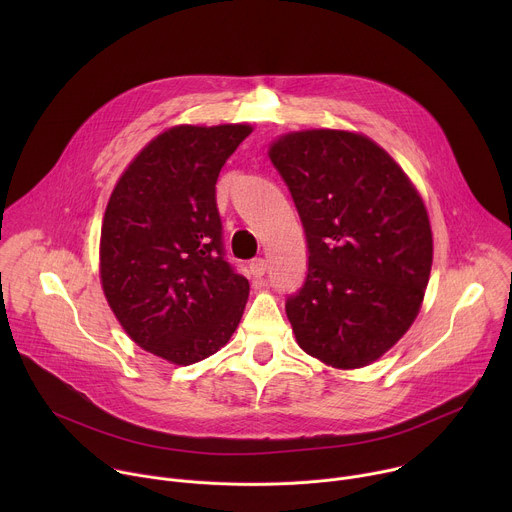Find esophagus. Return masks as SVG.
Segmentation results:
<instances>
[{
	"label": "esophagus",
	"mask_w": 512,
	"mask_h": 512,
	"mask_svg": "<svg viewBox=\"0 0 512 512\" xmlns=\"http://www.w3.org/2000/svg\"><path fill=\"white\" fill-rule=\"evenodd\" d=\"M249 269H251V275H253V277L261 279V277L265 275V271H267V261H265L263 257H257V259H253V261H251Z\"/></svg>",
	"instance_id": "esophagus-1"
}]
</instances>
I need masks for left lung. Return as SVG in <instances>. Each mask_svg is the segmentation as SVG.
I'll list each match as a JSON object with an SVG mask.
<instances>
[{
	"label": "left lung",
	"mask_w": 512,
	"mask_h": 512,
	"mask_svg": "<svg viewBox=\"0 0 512 512\" xmlns=\"http://www.w3.org/2000/svg\"><path fill=\"white\" fill-rule=\"evenodd\" d=\"M269 158L294 198L308 273L285 312L300 348L336 369L367 367L413 324L433 239L405 172L360 133L281 135Z\"/></svg>",
	"instance_id": "obj_1"
}]
</instances>
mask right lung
I'll return each instance as SVG.
<instances>
[{"label": "right lung", "mask_w": 512, "mask_h": 512, "mask_svg": "<svg viewBox=\"0 0 512 512\" xmlns=\"http://www.w3.org/2000/svg\"><path fill=\"white\" fill-rule=\"evenodd\" d=\"M249 133L245 123L160 133L123 172L105 210V298L135 344L174 364L225 346L249 298V281L225 257L214 188Z\"/></svg>", "instance_id": "1"}]
</instances>
